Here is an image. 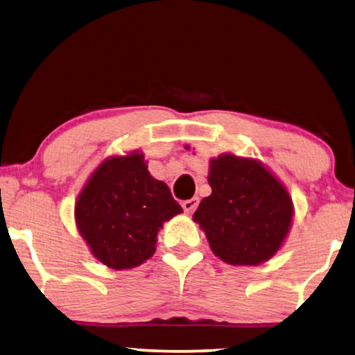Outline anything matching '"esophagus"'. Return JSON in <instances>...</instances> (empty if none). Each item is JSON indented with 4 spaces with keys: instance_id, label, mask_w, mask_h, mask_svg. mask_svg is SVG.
<instances>
[{
    "instance_id": "1",
    "label": "esophagus",
    "mask_w": 355,
    "mask_h": 355,
    "mask_svg": "<svg viewBox=\"0 0 355 355\" xmlns=\"http://www.w3.org/2000/svg\"><path fill=\"white\" fill-rule=\"evenodd\" d=\"M198 204H200V200H198V198H190V200L182 202V207L187 214H193L198 207Z\"/></svg>"
}]
</instances>
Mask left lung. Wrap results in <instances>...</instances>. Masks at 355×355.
Returning a JSON list of instances; mask_svg holds the SVG:
<instances>
[{
	"label": "left lung",
	"mask_w": 355,
	"mask_h": 355,
	"mask_svg": "<svg viewBox=\"0 0 355 355\" xmlns=\"http://www.w3.org/2000/svg\"><path fill=\"white\" fill-rule=\"evenodd\" d=\"M209 185L193 220L216 257L229 265H259L287 237L293 202L284 185L257 160L223 154L210 160Z\"/></svg>",
	"instance_id": "1"
}]
</instances>
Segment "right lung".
Instances as JSON below:
<instances>
[{"label": "right lung", "instance_id": "right-lung-1", "mask_svg": "<svg viewBox=\"0 0 355 355\" xmlns=\"http://www.w3.org/2000/svg\"><path fill=\"white\" fill-rule=\"evenodd\" d=\"M168 185L148 173L141 153L103 162L76 202V225L99 262L114 270L141 265L155 252L157 232L181 214Z\"/></svg>", "mask_w": 355, "mask_h": 355}]
</instances>
